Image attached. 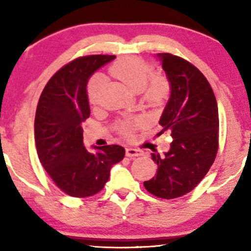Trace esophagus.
<instances>
[{
    "instance_id": "esophagus-1",
    "label": "esophagus",
    "mask_w": 251,
    "mask_h": 251,
    "mask_svg": "<svg viewBox=\"0 0 251 251\" xmlns=\"http://www.w3.org/2000/svg\"><path fill=\"white\" fill-rule=\"evenodd\" d=\"M143 151L139 150H136V148H126V156L129 157V158H134V157L143 156Z\"/></svg>"
}]
</instances>
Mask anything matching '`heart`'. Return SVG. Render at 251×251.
I'll return each instance as SVG.
<instances>
[{
	"label": "heart",
	"instance_id": "b5f03b06",
	"mask_svg": "<svg viewBox=\"0 0 251 251\" xmlns=\"http://www.w3.org/2000/svg\"><path fill=\"white\" fill-rule=\"evenodd\" d=\"M109 73L122 80L131 91L142 92L143 99L151 106L163 104L169 95V83L161 75H151V66L136 56H125L116 61L109 67ZM104 82L103 75L95 74L87 86V96L91 103L97 100L100 85ZM146 123V118L138 116L131 121L122 122L117 130L124 137H130L138 127Z\"/></svg>",
	"mask_w": 251,
	"mask_h": 251
}]
</instances>
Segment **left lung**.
<instances>
[{
  "label": "left lung",
  "instance_id": "1",
  "mask_svg": "<svg viewBox=\"0 0 251 251\" xmlns=\"http://www.w3.org/2000/svg\"><path fill=\"white\" fill-rule=\"evenodd\" d=\"M157 56L171 84L159 134L171 131L173 142L164 156L151 154L157 172L144 186L156 197L173 199L192 192L214 164L218 151V106L209 82L196 66L169 53Z\"/></svg>",
  "mask_w": 251,
  "mask_h": 251
}]
</instances>
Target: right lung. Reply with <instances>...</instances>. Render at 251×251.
<instances>
[{"label":"right lung","instance_id":"1","mask_svg":"<svg viewBox=\"0 0 251 251\" xmlns=\"http://www.w3.org/2000/svg\"><path fill=\"white\" fill-rule=\"evenodd\" d=\"M115 55H88L58 70L45 85L37 104L34 135L41 164L54 184L72 197L84 198L104 188L113 165L125 156L120 145L83 144L82 123L90 117L87 82Z\"/></svg>","mask_w":251,"mask_h":251}]
</instances>
